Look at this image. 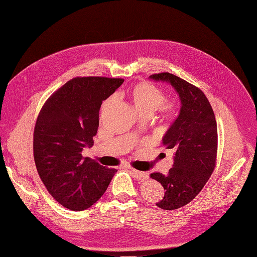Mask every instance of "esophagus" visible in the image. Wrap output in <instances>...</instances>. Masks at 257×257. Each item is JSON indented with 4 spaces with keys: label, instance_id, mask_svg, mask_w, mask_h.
Masks as SVG:
<instances>
[{
    "label": "esophagus",
    "instance_id": "obj_1",
    "mask_svg": "<svg viewBox=\"0 0 257 257\" xmlns=\"http://www.w3.org/2000/svg\"><path fill=\"white\" fill-rule=\"evenodd\" d=\"M128 170L131 172L132 176H133L136 179H138V180H147V179L149 178V176H148L147 173L139 172V170H136V169L132 168V167H128Z\"/></svg>",
    "mask_w": 257,
    "mask_h": 257
}]
</instances>
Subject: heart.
Here are the masks:
<instances>
[{
	"label": "heart",
	"mask_w": 257,
	"mask_h": 257,
	"mask_svg": "<svg viewBox=\"0 0 257 257\" xmlns=\"http://www.w3.org/2000/svg\"><path fill=\"white\" fill-rule=\"evenodd\" d=\"M128 95L138 112L149 111L153 113L155 110L160 109L165 100L164 93L159 88L148 82H142L134 85L130 90ZM110 100L111 99H108L105 103V106L108 105ZM166 109L168 112H172L174 110V106L168 105L166 106Z\"/></svg>",
	"instance_id": "obj_1"
}]
</instances>
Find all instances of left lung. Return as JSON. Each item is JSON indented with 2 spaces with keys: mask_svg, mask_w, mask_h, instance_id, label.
<instances>
[{
  "mask_svg": "<svg viewBox=\"0 0 257 257\" xmlns=\"http://www.w3.org/2000/svg\"><path fill=\"white\" fill-rule=\"evenodd\" d=\"M149 78L172 85L180 99V111L163 136L166 149L174 151V164L167 175L152 173L165 190L157 206L175 210L196 197L211 176L216 159L217 130L213 110L203 91L179 77L162 73Z\"/></svg>",
  "mask_w": 257,
  "mask_h": 257,
  "instance_id": "1",
  "label": "left lung"
}]
</instances>
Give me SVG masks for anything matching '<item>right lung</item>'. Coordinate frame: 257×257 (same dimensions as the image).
<instances>
[{"instance_id": "add662e5", "label": "right lung", "mask_w": 257, "mask_h": 257, "mask_svg": "<svg viewBox=\"0 0 257 257\" xmlns=\"http://www.w3.org/2000/svg\"><path fill=\"white\" fill-rule=\"evenodd\" d=\"M123 79L77 77L48 98L34 128V160L43 183L58 203L74 211L94 205L109 185L114 168L82 157L94 144L98 112Z\"/></svg>"}]
</instances>
